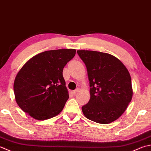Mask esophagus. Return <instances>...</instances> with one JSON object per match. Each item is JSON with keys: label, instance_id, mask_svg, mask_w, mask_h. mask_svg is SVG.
I'll return each instance as SVG.
<instances>
[{"label": "esophagus", "instance_id": "34e87169", "mask_svg": "<svg viewBox=\"0 0 151 151\" xmlns=\"http://www.w3.org/2000/svg\"><path fill=\"white\" fill-rule=\"evenodd\" d=\"M79 92V88H77V89H76L75 91H73L72 93H73V94H77V93H78Z\"/></svg>", "mask_w": 151, "mask_h": 151}]
</instances>
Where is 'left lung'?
Masks as SVG:
<instances>
[{
  "instance_id": "1",
  "label": "left lung",
  "mask_w": 151,
  "mask_h": 151,
  "mask_svg": "<svg viewBox=\"0 0 151 151\" xmlns=\"http://www.w3.org/2000/svg\"><path fill=\"white\" fill-rule=\"evenodd\" d=\"M87 68L90 100L82 107L85 117L100 124L119 119L127 109L133 96L128 69L119 58L99 51L78 50Z\"/></svg>"
}]
</instances>
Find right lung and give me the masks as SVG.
Here are the masks:
<instances>
[{
    "mask_svg": "<svg viewBox=\"0 0 151 151\" xmlns=\"http://www.w3.org/2000/svg\"><path fill=\"white\" fill-rule=\"evenodd\" d=\"M76 52L74 49L46 51L24 64L14 83L15 101L24 112L44 121L62 111L69 98L63 68Z\"/></svg>",
    "mask_w": 151,
    "mask_h": 151,
    "instance_id": "add662e5",
    "label": "right lung"
}]
</instances>
